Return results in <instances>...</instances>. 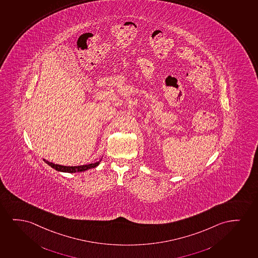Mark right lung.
<instances>
[{"mask_svg": "<svg viewBox=\"0 0 258 258\" xmlns=\"http://www.w3.org/2000/svg\"><path fill=\"white\" fill-rule=\"evenodd\" d=\"M102 158V157H101ZM101 158L98 162L93 163V164H84V165H78V166H64L60 164H53L51 162L43 159L48 165L50 167L53 168L56 171H61V172H68V173H74V172H80V171H85L92 168H95L101 163Z\"/></svg>", "mask_w": 258, "mask_h": 258, "instance_id": "1", "label": "right lung"}]
</instances>
